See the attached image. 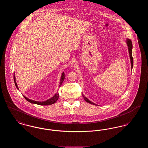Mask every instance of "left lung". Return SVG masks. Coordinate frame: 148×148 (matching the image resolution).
<instances>
[{
  "instance_id": "8db88e82",
  "label": "left lung",
  "mask_w": 148,
  "mask_h": 148,
  "mask_svg": "<svg viewBox=\"0 0 148 148\" xmlns=\"http://www.w3.org/2000/svg\"><path fill=\"white\" fill-rule=\"evenodd\" d=\"M125 42H126V44H127V48H128V51H129V56H130V63H131V69L132 71V69H133V56H132V49H133V44H132V42L131 41L130 39L127 38L126 40H125ZM83 95V97H84L85 100L88 103H90L92 105H94V106H97L96 104L92 103L91 101H90L86 97H85L84 95L83 94H82Z\"/></svg>"
}]
</instances>
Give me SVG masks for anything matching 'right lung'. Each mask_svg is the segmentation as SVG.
Segmentation results:
<instances>
[{
  "instance_id": "right-lung-1",
  "label": "right lung",
  "mask_w": 148,
  "mask_h": 148,
  "mask_svg": "<svg viewBox=\"0 0 148 148\" xmlns=\"http://www.w3.org/2000/svg\"><path fill=\"white\" fill-rule=\"evenodd\" d=\"M65 79V74L64 72H63L62 73V75L60 77V83H59V87H60L61 85L62 84L64 80ZM14 83H15V85L16 87V88L19 90V88L18 86L17 83L16 82V78H15V73H14ZM23 97H24V98L27 101H28L29 102L32 103V104H38V105H40V106H49V105H51L55 103H56V101L58 100V99L59 98V94L58 92H56V93L55 94V95L51 97V98L45 101H37L35 100H33L32 99H29L27 98L25 96H24V95H23Z\"/></svg>"
}]
</instances>
